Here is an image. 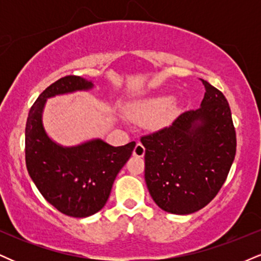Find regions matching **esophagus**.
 <instances>
[{"label":"esophagus","instance_id":"obj_1","mask_svg":"<svg viewBox=\"0 0 261 261\" xmlns=\"http://www.w3.org/2000/svg\"><path fill=\"white\" fill-rule=\"evenodd\" d=\"M145 152H146V148L142 143L139 142L136 146H135V148H134L135 157H143V155H145Z\"/></svg>","mask_w":261,"mask_h":261}]
</instances>
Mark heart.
<instances>
[{
    "instance_id": "heart-1",
    "label": "heart",
    "mask_w": 261,
    "mask_h": 261,
    "mask_svg": "<svg viewBox=\"0 0 261 261\" xmlns=\"http://www.w3.org/2000/svg\"><path fill=\"white\" fill-rule=\"evenodd\" d=\"M172 98L168 95H155V97L146 98L139 100L128 107L127 115L135 122H146L153 119L152 125H160L163 121L161 115L168 108Z\"/></svg>"
}]
</instances>
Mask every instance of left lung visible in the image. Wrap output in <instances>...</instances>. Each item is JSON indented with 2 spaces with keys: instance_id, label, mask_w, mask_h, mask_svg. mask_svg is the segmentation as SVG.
Wrapping results in <instances>:
<instances>
[{
  "instance_id": "1",
  "label": "left lung",
  "mask_w": 261,
  "mask_h": 261,
  "mask_svg": "<svg viewBox=\"0 0 261 261\" xmlns=\"http://www.w3.org/2000/svg\"><path fill=\"white\" fill-rule=\"evenodd\" d=\"M201 107L169 126L143 135L145 180L164 211L189 215L205 207L226 181L236 157L232 113L223 93L201 80Z\"/></svg>"
}]
</instances>
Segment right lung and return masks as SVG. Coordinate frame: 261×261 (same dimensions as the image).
<instances>
[{"label":"right lung","mask_w":261,"mask_h":261,"mask_svg":"<svg viewBox=\"0 0 261 261\" xmlns=\"http://www.w3.org/2000/svg\"><path fill=\"white\" fill-rule=\"evenodd\" d=\"M92 86L80 76L58 80L34 101L25 125V164L32 180L47 202L72 217H88L104 207L116 175L136 146L135 141L113 147L93 140L77 147H61L47 137L41 124L46 98Z\"/></svg>","instance_id":"obj_1"}]
</instances>
